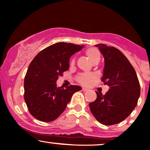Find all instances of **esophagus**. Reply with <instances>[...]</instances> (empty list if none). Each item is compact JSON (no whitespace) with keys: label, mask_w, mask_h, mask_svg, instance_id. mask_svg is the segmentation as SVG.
Wrapping results in <instances>:
<instances>
[{"label":"esophagus","mask_w":150,"mask_h":150,"mask_svg":"<svg viewBox=\"0 0 150 150\" xmlns=\"http://www.w3.org/2000/svg\"><path fill=\"white\" fill-rule=\"evenodd\" d=\"M82 90L83 91V92H87V91H88L89 89H87V88H85V87H82Z\"/></svg>","instance_id":"esophagus-1"}]
</instances>
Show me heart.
I'll return each mask as SVG.
<instances>
[{"instance_id": "obj_1", "label": "heart", "mask_w": 150, "mask_h": 150, "mask_svg": "<svg viewBox=\"0 0 150 150\" xmlns=\"http://www.w3.org/2000/svg\"><path fill=\"white\" fill-rule=\"evenodd\" d=\"M86 54L88 56L91 62L92 63H95L97 61H99L101 58V53L100 51H99L96 48H89V49H87L86 51ZM75 63V59L72 60L71 64L73 65ZM93 75L92 74H88V73H82L80 74L77 77V80L78 82L83 85H88L91 82V79L92 78Z\"/></svg>"}]
</instances>
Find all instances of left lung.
<instances>
[{
  "label": "left lung",
  "instance_id": "1",
  "mask_svg": "<svg viewBox=\"0 0 150 150\" xmlns=\"http://www.w3.org/2000/svg\"><path fill=\"white\" fill-rule=\"evenodd\" d=\"M95 46L104 57L101 80L110 88L104 95L96 92L97 97L89 104V108L101 124H117L135 108L140 95V82L135 69L121 51L103 44Z\"/></svg>",
  "mask_w": 150,
  "mask_h": 150
}]
</instances>
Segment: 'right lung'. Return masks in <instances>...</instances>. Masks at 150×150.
<instances>
[{
  "mask_svg": "<svg viewBox=\"0 0 150 150\" xmlns=\"http://www.w3.org/2000/svg\"><path fill=\"white\" fill-rule=\"evenodd\" d=\"M83 46L59 42L41 51L29 65L26 73L24 98L29 111L44 122L53 121L64 111L75 92L82 87H58L56 81L69 68L70 58Z\"/></svg>",
  "mask_w": 150,
  "mask_h": 150,
  "instance_id": "add662e5",
  "label": "right lung"
}]
</instances>
